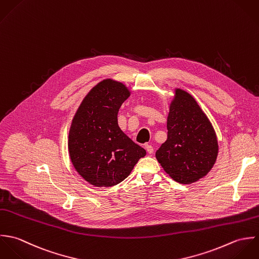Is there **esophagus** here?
Masks as SVG:
<instances>
[{
    "mask_svg": "<svg viewBox=\"0 0 259 259\" xmlns=\"http://www.w3.org/2000/svg\"><path fill=\"white\" fill-rule=\"evenodd\" d=\"M145 148H146V151H147L149 154H152L153 151H154L153 147H152L151 145H149V144H146V145H145Z\"/></svg>",
    "mask_w": 259,
    "mask_h": 259,
    "instance_id": "1",
    "label": "esophagus"
}]
</instances>
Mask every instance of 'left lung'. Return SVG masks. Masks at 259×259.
<instances>
[{"label":"left lung","instance_id":"1","mask_svg":"<svg viewBox=\"0 0 259 259\" xmlns=\"http://www.w3.org/2000/svg\"><path fill=\"white\" fill-rule=\"evenodd\" d=\"M167 140L156 151L164 171L182 184L206 176L218 155L215 130L188 92L176 88L167 117Z\"/></svg>","mask_w":259,"mask_h":259}]
</instances>
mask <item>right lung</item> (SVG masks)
I'll return each instance as SVG.
<instances>
[{
  "label": "right lung",
  "instance_id": "1",
  "mask_svg": "<svg viewBox=\"0 0 259 259\" xmlns=\"http://www.w3.org/2000/svg\"><path fill=\"white\" fill-rule=\"evenodd\" d=\"M130 94L123 83L105 79L89 91L72 120L68 138L71 162L94 186L120 183L146 155L118 125V111Z\"/></svg>",
  "mask_w": 259,
  "mask_h": 259
}]
</instances>
